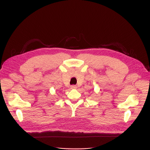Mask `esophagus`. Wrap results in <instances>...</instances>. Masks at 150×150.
Listing matches in <instances>:
<instances>
[{"label": "esophagus", "instance_id": "esophagus-1", "mask_svg": "<svg viewBox=\"0 0 150 150\" xmlns=\"http://www.w3.org/2000/svg\"><path fill=\"white\" fill-rule=\"evenodd\" d=\"M71 89H76V86L75 85H72L71 86Z\"/></svg>", "mask_w": 150, "mask_h": 150}]
</instances>
